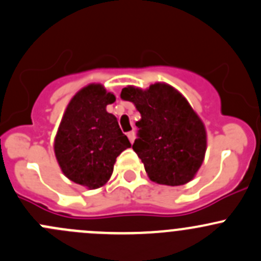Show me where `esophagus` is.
Here are the masks:
<instances>
[{
    "label": "esophagus",
    "instance_id": "34e87169",
    "mask_svg": "<svg viewBox=\"0 0 261 261\" xmlns=\"http://www.w3.org/2000/svg\"><path fill=\"white\" fill-rule=\"evenodd\" d=\"M128 138H129V141H130V143H133L134 142V139H136V133H134V130H132V132H128Z\"/></svg>",
    "mask_w": 261,
    "mask_h": 261
}]
</instances>
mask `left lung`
Returning <instances> with one entry per match:
<instances>
[{"label":"left lung","instance_id":"8db88e82","mask_svg":"<svg viewBox=\"0 0 261 261\" xmlns=\"http://www.w3.org/2000/svg\"><path fill=\"white\" fill-rule=\"evenodd\" d=\"M120 98L141 113L133 149L150 181L182 186L195 178L205 160L207 133L189 100L166 83H154L147 89L128 85Z\"/></svg>","mask_w":261,"mask_h":261}]
</instances>
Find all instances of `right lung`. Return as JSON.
<instances>
[{"mask_svg":"<svg viewBox=\"0 0 261 261\" xmlns=\"http://www.w3.org/2000/svg\"><path fill=\"white\" fill-rule=\"evenodd\" d=\"M115 95L99 83L82 88L69 101L54 139L61 172L88 190L100 189L111 179L117 157L130 143L107 106Z\"/></svg>","mask_w":261,"mask_h":261,"instance_id":"add662e5","label":"right lung"}]
</instances>
